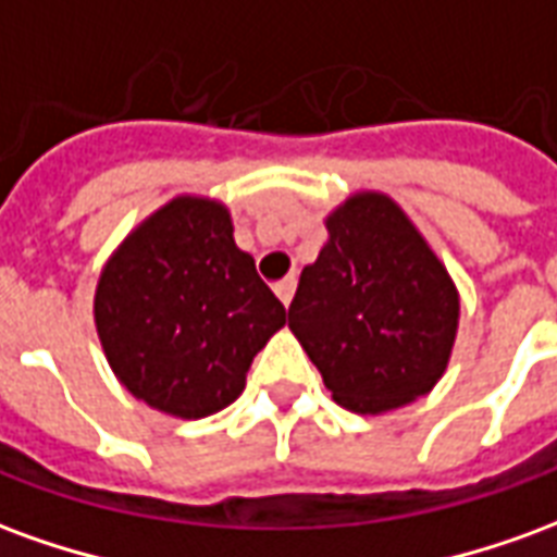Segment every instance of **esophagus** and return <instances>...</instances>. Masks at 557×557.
<instances>
[{"instance_id": "34e87169", "label": "esophagus", "mask_w": 557, "mask_h": 557, "mask_svg": "<svg viewBox=\"0 0 557 557\" xmlns=\"http://www.w3.org/2000/svg\"><path fill=\"white\" fill-rule=\"evenodd\" d=\"M274 292H277V298H280V301H283V304H286V307H289L292 295H295V277L280 280L277 286H274Z\"/></svg>"}]
</instances>
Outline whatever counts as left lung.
I'll return each instance as SVG.
<instances>
[{
  "label": "left lung",
  "mask_w": 557,
  "mask_h": 557,
  "mask_svg": "<svg viewBox=\"0 0 557 557\" xmlns=\"http://www.w3.org/2000/svg\"><path fill=\"white\" fill-rule=\"evenodd\" d=\"M325 230L289 304V331L343 409L385 414L426 397L459 331L450 271L382 190L346 196Z\"/></svg>",
  "instance_id": "8db88e82"
}]
</instances>
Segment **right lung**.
<instances>
[{"mask_svg": "<svg viewBox=\"0 0 557 557\" xmlns=\"http://www.w3.org/2000/svg\"><path fill=\"white\" fill-rule=\"evenodd\" d=\"M232 232L220 199L172 196L127 232L95 286V331L119 385L172 418L235 403L286 325V307Z\"/></svg>", "mask_w": 557, "mask_h": 557, "instance_id": "right-lung-1", "label": "right lung"}]
</instances>
